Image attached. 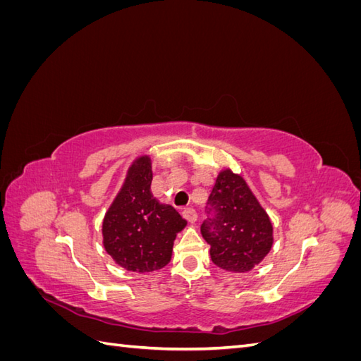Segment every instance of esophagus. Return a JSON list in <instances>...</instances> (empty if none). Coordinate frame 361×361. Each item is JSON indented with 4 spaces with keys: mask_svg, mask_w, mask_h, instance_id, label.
<instances>
[{
    "mask_svg": "<svg viewBox=\"0 0 361 361\" xmlns=\"http://www.w3.org/2000/svg\"><path fill=\"white\" fill-rule=\"evenodd\" d=\"M182 216L188 223H195V220H197V214H195V211L192 209V207H185V209L182 211Z\"/></svg>",
    "mask_w": 361,
    "mask_h": 361,
    "instance_id": "obj_1",
    "label": "esophagus"
}]
</instances>
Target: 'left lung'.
<instances>
[{
	"mask_svg": "<svg viewBox=\"0 0 361 361\" xmlns=\"http://www.w3.org/2000/svg\"><path fill=\"white\" fill-rule=\"evenodd\" d=\"M214 216L202 224L214 264L231 272H248L259 265L274 243L272 223L241 174L224 169L209 195Z\"/></svg>",
	"mask_w": 361,
	"mask_h": 361,
	"instance_id": "8db88e82",
	"label": "left lung"
}]
</instances>
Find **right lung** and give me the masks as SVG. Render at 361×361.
<instances>
[{"label": "right lung", "mask_w": 361, "mask_h": 361, "mask_svg": "<svg viewBox=\"0 0 361 361\" xmlns=\"http://www.w3.org/2000/svg\"><path fill=\"white\" fill-rule=\"evenodd\" d=\"M150 183L152 161L149 155H141L130 164L102 221L106 253L118 267L140 274L169 264L174 239L187 226L173 206L154 197Z\"/></svg>", "instance_id": "obj_1"}]
</instances>
